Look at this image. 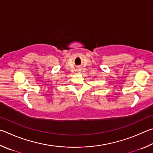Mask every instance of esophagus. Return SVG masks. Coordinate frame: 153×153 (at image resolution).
<instances>
[{
  "instance_id": "34e87169",
  "label": "esophagus",
  "mask_w": 153,
  "mask_h": 153,
  "mask_svg": "<svg viewBox=\"0 0 153 153\" xmlns=\"http://www.w3.org/2000/svg\"><path fill=\"white\" fill-rule=\"evenodd\" d=\"M80 70H81V69H78V71H80Z\"/></svg>"
}]
</instances>
